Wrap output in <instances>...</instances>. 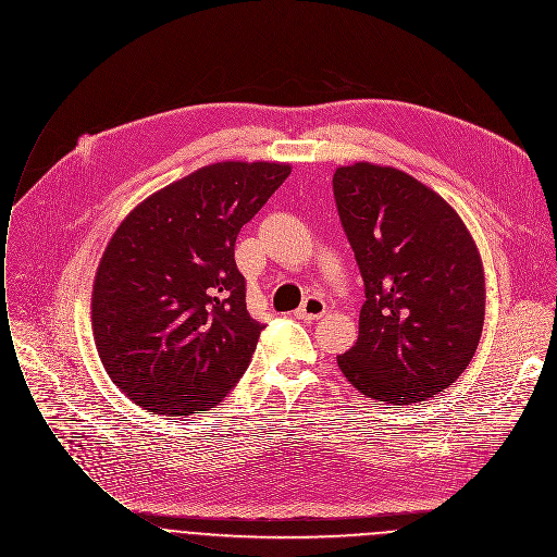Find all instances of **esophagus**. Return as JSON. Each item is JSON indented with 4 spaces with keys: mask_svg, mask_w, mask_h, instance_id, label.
Instances as JSON below:
<instances>
[{
    "mask_svg": "<svg viewBox=\"0 0 557 557\" xmlns=\"http://www.w3.org/2000/svg\"><path fill=\"white\" fill-rule=\"evenodd\" d=\"M324 313H326V302L322 298H318V296H309L302 302V307L296 311V315L300 320H320Z\"/></svg>",
    "mask_w": 557,
    "mask_h": 557,
    "instance_id": "1",
    "label": "esophagus"
}]
</instances>
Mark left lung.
<instances>
[{
    "instance_id": "1",
    "label": "left lung",
    "mask_w": 557,
    "mask_h": 557,
    "mask_svg": "<svg viewBox=\"0 0 557 557\" xmlns=\"http://www.w3.org/2000/svg\"><path fill=\"white\" fill-rule=\"evenodd\" d=\"M333 191L366 283L359 339L339 370L388 406L430 399L467 370L482 337L478 246L443 196L397 169L339 166Z\"/></svg>"
}]
</instances>
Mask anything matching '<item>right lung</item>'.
Masks as SVG:
<instances>
[{
    "label": "right lung",
    "mask_w": 557,
    "mask_h": 557,
    "mask_svg": "<svg viewBox=\"0 0 557 557\" xmlns=\"http://www.w3.org/2000/svg\"><path fill=\"white\" fill-rule=\"evenodd\" d=\"M278 162H218L143 200L92 285V333L112 382L153 414L213 408L248 368L263 324L246 311L239 228L289 177Z\"/></svg>",
    "instance_id": "right-lung-1"
}]
</instances>
